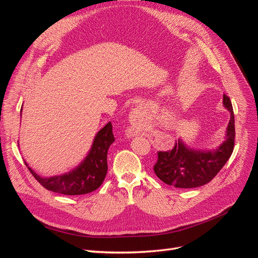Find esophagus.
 <instances>
[{"label":"esophagus","mask_w":258,"mask_h":258,"mask_svg":"<svg viewBox=\"0 0 258 258\" xmlns=\"http://www.w3.org/2000/svg\"><path fill=\"white\" fill-rule=\"evenodd\" d=\"M141 112H140L139 108H136L131 112L130 116H129V121L131 124V128L129 129V131L131 134H134V132L138 129V127H140V122H141Z\"/></svg>","instance_id":"1"}]
</instances>
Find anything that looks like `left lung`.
<instances>
[{"label": "left lung", "mask_w": 258, "mask_h": 258, "mask_svg": "<svg viewBox=\"0 0 258 258\" xmlns=\"http://www.w3.org/2000/svg\"><path fill=\"white\" fill-rule=\"evenodd\" d=\"M224 106L230 112L226 140L214 151H196L187 147L181 140L172 150L158 152L154 172L163 183L178 188H194L209 183L230 158L235 146V116L228 96L223 97Z\"/></svg>", "instance_id": "obj_1"}]
</instances>
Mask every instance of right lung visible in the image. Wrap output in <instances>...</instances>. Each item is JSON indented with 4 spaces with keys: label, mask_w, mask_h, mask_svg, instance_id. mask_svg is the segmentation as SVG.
<instances>
[{
    "label": "right lung",
    "mask_w": 258,
    "mask_h": 258,
    "mask_svg": "<svg viewBox=\"0 0 258 258\" xmlns=\"http://www.w3.org/2000/svg\"><path fill=\"white\" fill-rule=\"evenodd\" d=\"M114 141L113 126L110 121L97 134L87 157L71 172L42 177L31 168L28 169L46 189L70 196L88 194L98 189L104 181L107 172V151Z\"/></svg>",
    "instance_id": "add662e5"
}]
</instances>
